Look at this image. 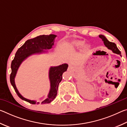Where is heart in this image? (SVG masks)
<instances>
[{"instance_id":"b5f03b06","label":"heart","mask_w":127,"mask_h":127,"mask_svg":"<svg viewBox=\"0 0 127 127\" xmlns=\"http://www.w3.org/2000/svg\"><path fill=\"white\" fill-rule=\"evenodd\" d=\"M84 42H85L83 41H77L74 42V46L77 47V48H78V47H80L82 45H83Z\"/></svg>"}]
</instances>
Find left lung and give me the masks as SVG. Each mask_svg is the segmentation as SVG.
I'll return each instance as SVG.
<instances>
[{
	"label": "left lung",
	"mask_w": 127,
	"mask_h": 127,
	"mask_svg": "<svg viewBox=\"0 0 127 127\" xmlns=\"http://www.w3.org/2000/svg\"><path fill=\"white\" fill-rule=\"evenodd\" d=\"M99 37L103 41H104L105 45L106 46L107 48L112 50V51L114 53L117 54H119L120 56H121V52H120V51L118 49L115 43L110 42L109 41H108L106 39V38L105 37V36L102 35H99Z\"/></svg>",
	"instance_id": "1"
}]
</instances>
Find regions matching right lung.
Instances as JSON below:
<instances>
[{
	"label": "right lung",
	"mask_w": 127,
	"mask_h": 127,
	"mask_svg": "<svg viewBox=\"0 0 127 127\" xmlns=\"http://www.w3.org/2000/svg\"><path fill=\"white\" fill-rule=\"evenodd\" d=\"M55 35H40L37 37L27 40L21 48L18 49L15 54L14 59L12 61L11 69L12 72L10 75V81L18 97L23 100L32 104H36L35 101L26 99L21 95L16 87L14 83V77L16 76L17 69L19 66L29 56L33 54L43 52V49H50L54 45V40L56 37ZM68 64H63L55 67H51L49 72V78L51 83V89L48 97L41 102V104L50 103L54 99L58 93L59 83L62 79V74L65 72L68 68ZM37 104H39L37 102Z\"/></svg>",
	"instance_id": "add662e5"
}]
</instances>
